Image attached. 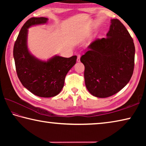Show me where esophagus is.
Segmentation results:
<instances>
[{
	"label": "esophagus",
	"instance_id": "obj_1",
	"mask_svg": "<svg viewBox=\"0 0 146 146\" xmlns=\"http://www.w3.org/2000/svg\"><path fill=\"white\" fill-rule=\"evenodd\" d=\"M80 55H77V59H76V61H77L78 62L80 61Z\"/></svg>",
	"mask_w": 146,
	"mask_h": 146
}]
</instances>
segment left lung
I'll return each mask as SVG.
<instances>
[{
	"instance_id": "obj_1",
	"label": "left lung",
	"mask_w": 146,
	"mask_h": 146,
	"mask_svg": "<svg viewBox=\"0 0 146 146\" xmlns=\"http://www.w3.org/2000/svg\"><path fill=\"white\" fill-rule=\"evenodd\" d=\"M135 54L134 42L127 29L119 20H111L106 38L91 42L80 58L89 92L106 98L124 88L133 75Z\"/></svg>"
}]
</instances>
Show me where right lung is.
<instances>
[{
    "label": "right lung",
    "mask_w": 146,
    "mask_h": 146,
    "mask_svg": "<svg viewBox=\"0 0 146 146\" xmlns=\"http://www.w3.org/2000/svg\"><path fill=\"white\" fill-rule=\"evenodd\" d=\"M46 17H33L24 24L13 48L17 76L24 88L38 97L57 95L64 85L68 71L75 65L76 56L70 58L55 55L48 60L36 58L28 47V28L47 23Z\"/></svg>",
    "instance_id": "1"
}]
</instances>
